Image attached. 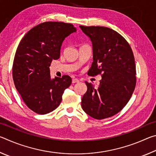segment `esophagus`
<instances>
[{
    "label": "esophagus",
    "mask_w": 156,
    "mask_h": 156,
    "mask_svg": "<svg viewBox=\"0 0 156 156\" xmlns=\"http://www.w3.org/2000/svg\"><path fill=\"white\" fill-rule=\"evenodd\" d=\"M78 82H79V80H78V78H73L72 79V83H78Z\"/></svg>",
    "instance_id": "1"
}]
</instances>
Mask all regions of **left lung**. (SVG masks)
<instances>
[{
  "label": "left lung",
  "instance_id": "left-lung-1",
  "mask_svg": "<svg viewBox=\"0 0 156 156\" xmlns=\"http://www.w3.org/2000/svg\"><path fill=\"white\" fill-rule=\"evenodd\" d=\"M80 27L89 37L93 47V62L88 75L102 76L98 88L85 82L87 90L82 98V108L95 119L112 117L125 107L135 89L133 51L128 42L112 29L99 26Z\"/></svg>",
  "mask_w": 156,
  "mask_h": 156
}]
</instances>
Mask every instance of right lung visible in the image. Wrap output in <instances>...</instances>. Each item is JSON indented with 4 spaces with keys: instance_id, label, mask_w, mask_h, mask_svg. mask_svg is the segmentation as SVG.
I'll return each mask as SVG.
<instances>
[{
    "instance_id": "add662e5",
    "label": "right lung",
    "mask_w": 156,
    "mask_h": 156,
    "mask_svg": "<svg viewBox=\"0 0 156 156\" xmlns=\"http://www.w3.org/2000/svg\"><path fill=\"white\" fill-rule=\"evenodd\" d=\"M76 29L62 22H44L28 31L18 44L12 67L13 80L25 105L38 114L56 109L65 89L72 84L67 75L51 79L49 67L60 58L63 41Z\"/></svg>"
}]
</instances>
